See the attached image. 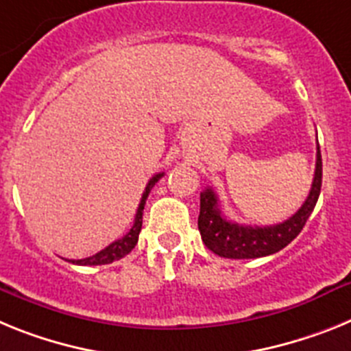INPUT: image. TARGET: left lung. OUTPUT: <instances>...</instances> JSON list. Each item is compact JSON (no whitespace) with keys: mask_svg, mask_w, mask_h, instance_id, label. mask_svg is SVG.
Listing matches in <instances>:
<instances>
[{"mask_svg":"<svg viewBox=\"0 0 351 351\" xmlns=\"http://www.w3.org/2000/svg\"><path fill=\"white\" fill-rule=\"evenodd\" d=\"M322 191V154L316 146V169L309 196L304 205L285 222L274 226H243L226 221L219 208V199L212 189H205L199 199V228L203 243L221 258L230 260H252L261 256H270L288 245L306 226L313 213Z\"/></svg>","mask_w":351,"mask_h":351,"instance_id":"left-lung-1","label":"left lung"}]
</instances>
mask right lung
Wrapping results in <instances>:
<instances>
[{"label":"right lung","instance_id":"right-lung-1","mask_svg":"<svg viewBox=\"0 0 351 351\" xmlns=\"http://www.w3.org/2000/svg\"><path fill=\"white\" fill-rule=\"evenodd\" d=\"M162 176L164 173H157V175L152 176L150 182L146 184L145 193H143L141 196V203H139L138 212H136V219H134V226L130 228V231L125 234L123 239L109 243L108 247L102 249V251L97 252V254L90 256V258H84V260H69V261H72V263L75 265H108V263H112V261L120 260V258H123L125 254H129V252L136 247V243H138L139 231H141V226H143V210H145L146 197H148V194H150L152 187H154V185L157 184L158 180L162 178Z\"/></svg>","mask_w":351,"mask_h":351}]
</instances>
